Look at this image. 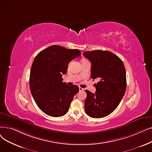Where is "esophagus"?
<instances>
[{
    "label": "esophagus",
    "mask_w": 152,
    "mask_h": 152,
    "mask_svg": "<svg viewBox=\"0 0 152 152\" xmlns=\"http://www.w3.org/2000/svg\"><path fill=\"white\" fill-rule=\"evenodd\" d=\"M79 90H80V91H82L84 90V89L82 88H81V87H79Z\"/></svg>",
    "instance_id": "34e87169"
}]
</instances>
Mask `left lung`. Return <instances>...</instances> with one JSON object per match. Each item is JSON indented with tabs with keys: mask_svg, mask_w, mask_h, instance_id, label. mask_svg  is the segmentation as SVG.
I'll return each mask as SVG.
<instances>
[{
	"mask_svg": "<svg viewBox=\"0 0 152 152\" xmlns=\"http://www.w3.org/2000/svg\"><path fill=\"white\" fill-rule=\"evenodd\" d=\"M83 55L91 63V78H98L94 94L86 90L84 109L92 118L107 116L117 108L126 91V72L124 63L109 51H84Z\"/></svg>",
	"mask_w": 152,
	"mask_h": 152,
	"instance_id": "obj_1",
	"label": "left lung"
}]
</instances>
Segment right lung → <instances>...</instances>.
<instances>
[{"mask_svg":"<svg viewBox=\"0 0 152 152\" xmlns=\"http://www.w3.org/2000/svg\"><path fill=\"white\" fill-rule=\"evenodd\" d=\"M80 56L79 50L58 45L50 46L36 56L30 71V89L38 107L46 114L58 117L68 113L79 88L63 83L62 76L69 63Z\"/></svg>","mask_w":152,"mask_h":152,"instance_id":"1","label":"right lung"}]
</instances>
